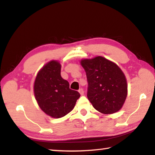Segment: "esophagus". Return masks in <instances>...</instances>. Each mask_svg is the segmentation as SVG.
<instances>
[{
    "mask_svg": "<svg viewBox=\"0 0 155 155\" xmlns=\"http://www.w3.org/2000/svg\"><path fill=\"white\" fill-rule=\"evenodd\" d=\"M78 92H79V93L81 94V95H82V96H83V95H84V90L83 89V88H81V89L78 90Z\"/></svg>",
    "mask_w": 155,
    "mask_h": 155,
    "instance_id": "esophagus-1",
    "label": "esophagus"
}]
</instances>
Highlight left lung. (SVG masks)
Segmentation results:
<instances>
[{
	"label": "left lung",
	"mask_w": 155,
	"mask_h": 155,
	"mask_svg": "<svg viewBox=\"0 0 155 155\" xmlns=\"http://www.w3.org/2000/svg\"><path fill=\"white\" fill-rule=\"evenodd\" d=\"M86 72L87 97L97 110L113 114L123 107L127 96L126 77L118 66L103 57L83 59Z\"/></svg>",
	"instance_id": "8db88e82"
}]
</instances>
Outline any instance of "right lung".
I'll list each match as a JSON object with an SVG mask.
<instances>
[{
  "mask_svg": "<svg viewBox=\"0 0 155 155\" xmlns=\"http://www.w3.org/2000/svg\"><path fill=\"white\" fill-rule=\"evenodd\" d=\"M61 65L57 61L48 62L38 72L34 93L42 110L52 118H61L73 109L80 97L78 91L71 89L67 81L61 75Z\"/></svg>",
  "mask_w": 155,
  "mask_h": 155,
  "instance_id": "right-lung-1",
  "label": "right lung"
}]
</instances>
